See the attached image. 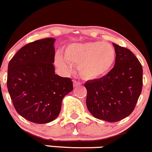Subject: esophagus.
<instances>
[{"label": "esophagus", "mask_w": 152, "mask_h": 152, "mask_svg": "<svg viewBox=\"0 0 152 152\" xmlns=\"http://www.w3.org/2000/svg\"><path fill=\"white\" fill-rule=\"evenodd\" d=\"M80 84H81V83L77 82V81H76V80L73 81V86H74L75 88L77 87V86H80Z\"/></svg>", "instance_id": "1"}]
</instances>
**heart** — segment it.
Here are the masks:
<instances>
[{"label": "heart", "mask_w": 152, "mask_h": 152, "mask_svg": "<svg viewBox=\"0 0 152 152\" xmlns=\"http://www.w3.org/2000/svg\"><path fill=\"white\" fill-rule=\"evenodd\" d=\"M64 57L57 54L56 64L65 72L72 71V65L77 66L80 75L87 80H95L105 76L116 61L115 48L101 41L72 43L64 50Z\"/></svg>", "instance_id": "1"}]
</instances>
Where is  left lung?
Returning <instances> with one entry per match:
<instances>
[{
    "label": "left lung",
    "instance_id": "1",
    "mask_svg": "<svg viewBox=\"0 0 152 152\" xmlns=\"http://www.w3.org/2000/svg\"><path fill=\"white\" fill-rule=\"evenodd\" d=\"M116 51L114 67L105 76L85 83L86 105L99 120L118 122L134 110L143 86V69L128 48L113 43Z\"/></svg>",
    "mask_w": 152,
    "mask_h": 152
}]
</instances>
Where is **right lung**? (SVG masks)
Wrapping results in <instances>:
<instances>
[{
  "mask_svg": "<svg viewBox=\"0 0 152 152\" xmlns=\"http://www.w3.org/2000/svg\"><path fill=\"white\" fill-rule=\"evenodd\" d=\"M55 40L48 37L27 44L8 66L7 87L14 108L34 123L54 120L64 97L73 90L70 78L55 74Z\"/></svg>",
  "mask_w": 152,
  "mask_h": 152,
  "instance_id": "right-lung-1",
  "label": "right lung"
}]
</instances>
